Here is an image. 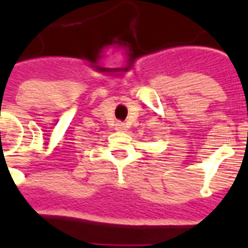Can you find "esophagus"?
Listing matches in <instances>:
<instances>
[{"label": "esophagus", "mask_w": 248, "mask_h": 248, "mask_svg": "<svg viewBox=\"0 0 248 248\" xmlns=\"http://www.w3.org/2000/svg\"><path fill=\"white\" fill-rule=\"evenodd\" d=\"M116 128L118 130V131H122V130H124V128H126V126H124V122H117Z\"/></svg>", "instance_id": "obj_1"}]
</instances>
